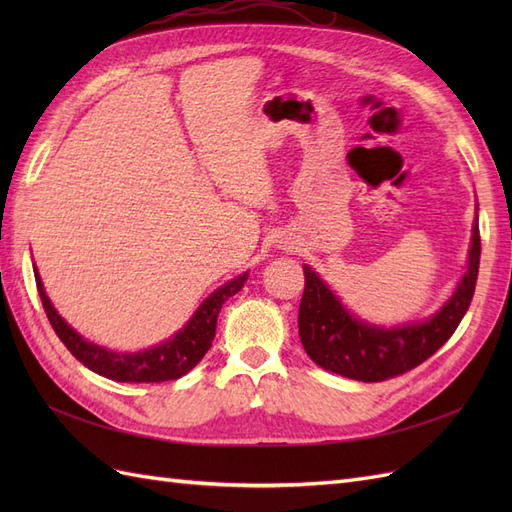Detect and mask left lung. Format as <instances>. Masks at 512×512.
<instances>
[{"label":"left lung","instance_id":"left-lung-1","mask_svg":"<svg viewBox=\"0 0 512 512\" xmlns=\"http://www.w3.org/2000/svg\"><path fill=\"white\" fill-rule=\"evenodd\" d=\"M480 265L478 220L472 230L468 273L440 312L427 322L397 329L369 327L352 318L320 277L303 267L299 337L316 365L350 380L382 382L406 374L436 354L455 333L474 297Z\"/></svg>","mask_w":512,"mask_h":512}]
</instances>
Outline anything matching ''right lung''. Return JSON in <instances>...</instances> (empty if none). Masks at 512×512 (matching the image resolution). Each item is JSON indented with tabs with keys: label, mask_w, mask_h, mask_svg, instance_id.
<instances>
[{
	"label": "right lung",
	"mask_w": 512,
	"mask_h": 512,
	"mask_svg": "<svg viewBox=\"0 0 512 512\" xmlns=\"http://www.w3.org/2000/svg\"><path fill=\"white\" fill-rule=\"evenodd\" d=\"M34 275L46 318H49L57 337L85 367L108 380L117 382H166L188 374L211 348V342L215 337V324H218L222 305L226 303V299L235 297L247 280V273H243L215 290L211 297L198 307V312L188 322V327H183V331H179L173 339H168L166 344L136 354H119L91 344L79 333L72 331L55 312L49 297H46L36 269Z\"/></svg>",
	"instance_id": "obj_1"
}]
</instances>
